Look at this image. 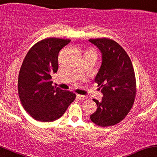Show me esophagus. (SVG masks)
<instances>
[{
    "label": "esophagus",
    "mask_w": 157,
    "mask_h": 157,
    "mask_svg": "<svg viewBox=\"0 0 157 157\" xmlns=\"http://www.w3.org/2000/svg\"><path fill=\"white\" fill-rule=\"evenodd\" d=\"M77 98H78V99H80V100H82V101H83V100H84V99H86V98H87V97H86V96H82V95H79V94H77Z\"/></svg>",
    "instance_id": "34e87169"
}]
</instances>
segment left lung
<instances>
[{
    "mask_svg": "<svg viewBox=\"0 0 157 157\" xmlns=\"http://www.w3.org/2000/svg\"><path fill=\"white\" fill-rule=\"evenodd\" d=\"M100 50L101 64L95 78L101 88V101L90 120L101 127L117 124L130 112L136 92L133 65L127 52L117 42L109 38L90 39ZM99 88V89H100Z\"/></svg>",
    "mask_w": 157,
    "mask_h": 157,
    "instance_id": "1",
    "label": "left lung"
}]
</instances>
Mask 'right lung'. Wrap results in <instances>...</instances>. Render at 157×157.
I'll list each match as a JSON object with an SVG mask.
<instances>
[{
    "label": "right lung",
    "instance_id": "add662e5",
    "mask_svg": "<svg viewBox=\"0 0 157 157\" xmlns=\"http://www.w3.org/2000/svg\"><path fill=\"white\" fill-rule=\"evenodd\" d=\"M70 42L46 38L24 58L18 75V96L24 110L36 120L48 122L59 119L75 100V93L52 86V79L59 68V51Z\"/></svg>",
    "mask_w": 157,
    "mask_h": 157
}]
</instances>
